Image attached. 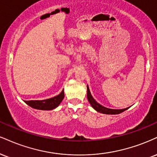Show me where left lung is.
I'll list each match as a JSON object with an SVG mask.
<instances>
[{"mask_svg": "<svg viewBox=\"0 0 157 157\" xmlns=\"http://www.w3.org/2000/svg\"><path fill=\"white\" fill-rule=\"evenodd\" d=\"M87 98H88V101H89L90 105L93 107L94 109H95L96 110L98 111L99 113H104V114H111V115L119 114V113H121L122 112H124V111H125L126 109H128V108L122 109H109L102 106V105H99V104L97 102V101H95V99L92 97L91 94H90V92L89 90V88H88V86H87Z\"/></svg>", "mask_w": 157, "mask_h": 157, "instance_id": "8db88e82", "label": "left lung"}]
</instances>
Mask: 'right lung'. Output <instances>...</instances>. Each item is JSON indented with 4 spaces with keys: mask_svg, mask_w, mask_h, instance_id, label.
<instances>
[{
    "mask_svg": "<svg viewBox=\"0 0 157 157\" xmlns=\"http://www.w3.org/2000/svg\"><path fill=\"white\" fill-rule=\"evenodd\" d=\"M63 97L64 92L63 90L59 95L50 98V99L44 100H31V101H25V102L34 109H41V110H50V109H53L57 107L62 101Z\"/></svg>",
    "mask_w": 157,
    "mask_h": 157,
    "instance_id": "1",
    "label": "right lung"
}]
</instances>
